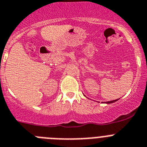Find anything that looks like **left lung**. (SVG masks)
<instances>
[{
    "label": "left lung",
    "mask_w": 147,
    "mask_h": 147,
    "mask_svg": "<svg viewBox=\"0 0 147 147\" xmlns=\"http://www.w3.org/2000/svg\"><path fill=\"white\" fill-rule=\"evenodd\" d=\"M117 100H111V101H108V102H106L105 103H107V104H110V103H113V102H114L117 101Z\"/></svg>",
    "instance_id": "left-lung-1"
}]
</instances>
